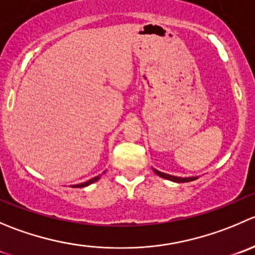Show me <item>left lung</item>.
Masks as SVG:
<instances>
[{
	"label": "left lung",
	"instance_id": "obj_1",
	"mask_svg": "<svg viewBox=\"0 0 255 255\" xmlns=\"http://www.w3.org/2000/svg\"><path fill=\"white\" fill-rule=\"evenodd\" d=\"M153 170H154L155 174L159 175V177L164 178V179H169V180H172V182H175V183L192 182V180H194V179H197V178H198V177H185V178H182V177H175V175H170V174H167V173L159 172V170L154 169V168H153Z\"/></svg>",
	"mask_w": 255,
	"mask_h": 255
}]
</instances>
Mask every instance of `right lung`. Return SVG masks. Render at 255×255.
Wrapping results in <instances>:
<instances>
[{
  "mask_svg": "<svg viewBox=\"0 0 255 255\" xmlns=\"http://www.w3.org/2000/svg\"><path fill=\"white\" fill-rule=\"evenodd\" d=\"M107 172V170H105V172L102 173V174H105V173ZM102 174H100V175H97V177H95V178H92V179H90V180H87V182H83V183H80V184H76V185H72V187H76V188H82V187H87V185H90V184H92V183H95V182H97L98 179H100L101 178V175Z\"/></svg>",
  "mask_w": 255,
  "mask_h": 255,
  "instance_id": "right-lung-1",
  "label": "right lung"
}]
</instances>
